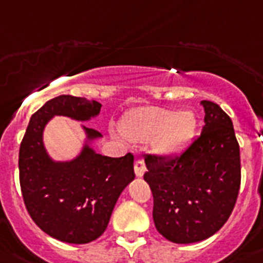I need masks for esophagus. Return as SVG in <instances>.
Returning a JSON list of instances; mask_svg holds the SVG:
<instances>
[{
    "instance_id": "esophagus-1",
    "label": "esophagus",
    "mask_w": 263,
    "mask_h": 263,
    "mask_svg": "<svg viewBox=\"0 0 263 263\" xmlns=\"http://www.w3.org/2000/svg\"><path fill=\"white\" fill-rule=\"evenodd\" d=\"M146 171V166H145V162L142 160H137L136 164H134V172H136L137 177H142Z\"/></svg>"
}]
</instances>
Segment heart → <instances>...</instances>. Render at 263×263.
<instances>
[{
    "mask_svg": "<svg viewBox=\"0 0 263 263\" xmlns=\"http://www.w3.org/2000/svg\"><path fill=\"white\" fill-rule=\"evenodd\" d=\"M121 133L130 142L152 140V149L171 157L183 151L195 132V118L190 111H173L157 106H144L129 112L121 122Z\"/></svg>",
    "mask_w": 263,
    "mask_h": 263,
    "instance_id": "obj_1",
    "label": "heart"
}]
</instances>
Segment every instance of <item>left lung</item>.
Masks as SVG:
<instances>
[{
  "instance_id": "1",
  "label": "left lung",
  "mask_w": 263,
  "mask_h": 263,
  "mask_svg": "<svg viewBox=\"0 0 263 263\" xmlns=\"http://www.w3.org/2000/svg\"><path fill=\"white\" fill-rule=\"evenodd\" d=\"M204 126L176 157L146 156L157 231L173 243H195L222 229L240 186L239 145L220 106L201 101Z\"/></svg>"
}]
</instances>
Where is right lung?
<instances>
[{
    "label": "right lung",
    "instance_id": "add662e5",
    "mask_svg": "<svg viewBox=\"0 0 263 263\" xmlns=\"http://www.w3.org/2000/svg\"><path fill=\"white\" fill-rule=\"evenodd\" d=\"M102 105L86 98L60 95L30 117L20 146V185L30 218L62 242L90 243L105 233L119 195L134 180L133 155L102 156L91 145L102 134L80 125L84 142L79 155L58 161L44 145V129L53 117L87 122Z\"/></svg>",
    "mask_w": 263,
    "mask_h": 263
}]
</instances>
